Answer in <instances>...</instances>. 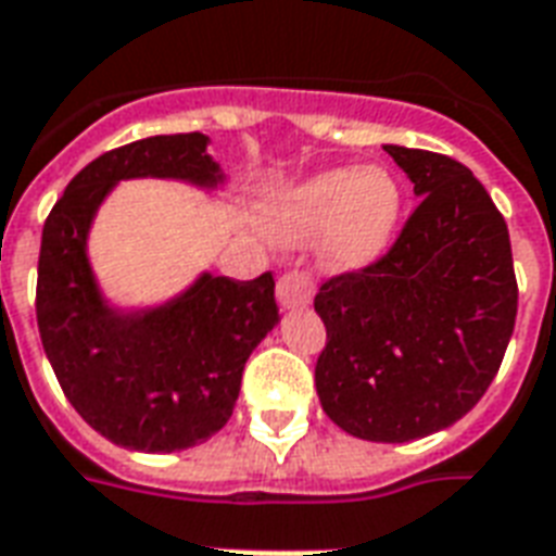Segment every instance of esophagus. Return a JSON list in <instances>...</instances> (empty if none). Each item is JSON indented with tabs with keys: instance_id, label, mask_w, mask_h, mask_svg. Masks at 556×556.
I'll use <instances>...</instances> for the list:
<instances>
[{
	"instance_id": "obj_1",
	"label": "esophagus",
	"mask_w": 556,
	"mask_h": 556,
	"mask_svg": "<svg viewBox=\"0 0 556 556\" xmlns=\"http://www.w3.org/2000/svg\"><path fill=\"white\" fill-rule=\"evenodd\" d=\"M313 299V278L307 273H287L278 281V304L281 311H299L307 307Z\"/></svg>"
}]
</instances>
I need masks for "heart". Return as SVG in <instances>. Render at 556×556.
Wrapping results in <instances>:
<instances>
[{
	"mask_svg": "<svg viewBox=\"0 0 556 556\" xmlns=\"http://www.w3.org/2000/svg\"><path fill=\"white\" fill-rule=\"evenodd\" d=\"M402 216V187L383 166L325 169L293 187L278 204V233L302 243L323 233L328 269L352 273L369 266L390 245Z\"/></svg>",
	"mask_w": 556,
	"mask_h": 556,
	"instance_id": "b5f03b06",
	"label": "heart"
}]
</instances>
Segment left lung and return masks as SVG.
<instances>
[{"label":"left lung","instance_id":"8db88e82","mask_svg":"<svg viewBox=\"0 0 556 556\" xmlns=\"http://www.w3.org/2000/svg\"><path fill=\"white\" fill-rule=\"evenodd\" d=\"M419 195L381 261L319 287L328 342L316 361L323 410L369 442H410L481 402L516 325L507 223L448 154L383 146Z\"/></svg>","mask_w":556,"mask_h":556}]
</instances>
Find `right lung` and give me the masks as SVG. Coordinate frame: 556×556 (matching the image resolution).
<instances>
[{
    "label": "right lung",
    "mask_w": 556,
    "mask_h": 556,
    "mask_svg": "<svg viewBox=\"0 0 556 556\" xmlns=\"http://www.w3.org/2000/svg\"><path fill=\"white\" fill-rule=\"evenodd\" d=\"M207 135L119 146L66 184L43 225L37 328L78 416L123 448L169 454L211 440L231 419L243 366L278 325L275 278L202 273L181 295L143 311L104 302L87 257L90 225L116 181L175 178L214 190L223 169Z\"/></svg>",
    "instance_id": "right-lung-1"
}]
</instances>
